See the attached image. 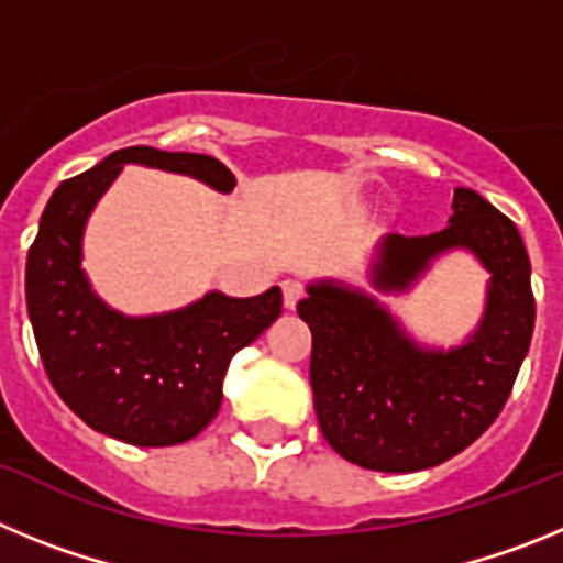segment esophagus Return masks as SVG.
<instances>
[{
    "label": "esophagus",
    "instance_id": "34e87169",
    "mask_svg": "<svg viewBox=\"0 0 563 563\" xmlns=\"http://www.w3.org/2000/svg\"><path fill=\"white\" fill-rule=\"evenodd\" d=\"M282 292H285V307L287 310H296V305L305 298V285L296 282V278H287L285 285H282Z\"/></svg>",
    "mask_w": 563,
    "mask_h": 563
}]
</instances>
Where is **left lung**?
I'll return each instance as SVG.
<instances>
[{
	"mask_svg": "<svg viewBox=\"0 0 563 563\" xmlns=\"http://www.w3.org/2000/svg\"><path fill=\"white\" fill-rule=\"evenodd\" d=\"M451 247L474 251L490 271L485 318L460 350H420L383 307L343 287L312 285L298 301L312 332L318 426L343 460L383 474L434 467L479 440L505 409L536 324L530 258L505 213L456 188L449 228L383 242L375 285L402 290Z\"/></svg>",
	"mask_w": 563,
	"mask_h": 563,
	"instance_id": "1",
	"label": "left lung"
}]
</instances>
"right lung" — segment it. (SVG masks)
<instances>
[{
    "label": "right lung",
    "instance_id": "1",
    "mask_svg": "<svg viewBox=\"0 0 563 563\" xmlns=\"http://www.w3.org/2000/svg\"><path fill=\"white\" fill-rule=\"evenodd\" d=\"M123 163L191 174L208 186H236L217 157L129 146L53 191L27 251L24 296L38 355L53 389L89 429L163 449L200 434L222 402V377L242 346L282 312V290L228 298L208 292L180 312L123 318L89 290L81 231Z\"/></svg>",
    "mask_w": 563,
    "mask_h": 563
}]
</instances>
